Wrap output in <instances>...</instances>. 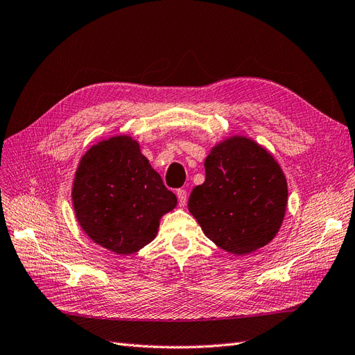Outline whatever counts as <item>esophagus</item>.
Segmentation results:
<instances>
[{
	"mask_svg": "<svg viewBox=\"0 0 355 355\" xmlns=\"http://www.w3.org/2000/svg\"><path fill=\"white\" fill-rule=\"evenodd\" d=\"M176 196H178V200H179V206H185L187 204V197H188V192L187 189H178L176 191Z\"/></svg>",
	"mask_w": 355,
	"mask_h": 355,
	"instance_id": "esophagus-1",
	"label": "esophagus"
}]
</instances>
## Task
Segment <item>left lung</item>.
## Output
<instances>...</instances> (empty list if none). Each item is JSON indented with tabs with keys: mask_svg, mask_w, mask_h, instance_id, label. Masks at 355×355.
Segmentation results:
<instances>
[{
	"mask_svg": "<svg viewBox=\"0 0 355 355\" xmlns=\"http://www.w3.org/2000/svg\"><path fill=\"white\" fill-rule=\"evenodd\" d=\"M206 180L188 209L220 249L247 254L270 243L287 207V182L274 157L252 139L232 136L204 161Z\"/></svg>",
	"mask_w": 355,
	"mask_h": 355,
	"instance_id": "left-lung-1",
	"label": "left lung"
}]
</instances>
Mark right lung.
<instances>
[{"label": "right lung", "instance_id": "right-lung-1", "mask_svg": "<svg viewBox=\"0 0 355 355\" xmlns=\"http://www.w3.org/2000/svg\"><path fill=\"white\" fill-rule=\"evenodd\" d=\"M72 202L84 232L116 254H132L151 243L159 219L176 207V196L128 136L92 146L81 158Z\"/></svg>", "mask_w": 355, "mask_h": 355}]
</instances>
